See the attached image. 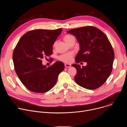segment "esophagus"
Instances as JSON below:
<instances>
[{
	"instance_id": "obj_1",
	"label": "esophagus",
	"mask_w": 127,
	"mask_h": 127,
	"mask_svg": "<svg viewBox=\"0 0 127 127\" xmlns=\"http://www.w3.org/2000/svg\"><path fill=\"white\" fill-rule=\"evenodd\" d=\"M71 65L70 64H65V66L66 68H69L71 67Z\"/></svg>"
}]
</instances>
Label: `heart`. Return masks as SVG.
<instances>
[{
	"mask_svg": "<svg viewBox=\"0 0 127 127\" xmlns=\"http://www.w3.org/2000/svg\"><path fill=\"white\" fill-rule=\"evenodd\" d=\"M75 38L73 35L71 34H66L64 37V40L68 44L73 39H74ZM56 44V42H55L53 44V47H55ZM74 55L73 52H70L65 53H63L58 57V59L63 62L68 63H70L73 59V57Z\"/></svg>",
	"mask_w": 127,
	"mask_h": 127,
	"instance_id": "1",
	"label": "heart"
}]
</instances>
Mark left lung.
Returning a JSON list of instances; mask_svg holds the SVG:
<instances>
[{
    "label": "left lung",
    "instance_id": "1",
    "mask_svg": "<svg viewBox=\"0 0 127 127\" xmlns=\"http://www.w3.org/2000/svg\"><path fill=\"white\" fill-rule=\"evenodd\" d=\"M67 32L75 35L80 44L76 62H87L82 68L77 64L72 65L77 70L75 82L88 89L99 88L113 70L115 54L110 41L101 30L93 26L72 29Z\"/></svg>",
    "mask_w": 127,
    "mask_h": 127
}]
</instances>
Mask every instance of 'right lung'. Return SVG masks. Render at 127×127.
Wrapping results in <instances>:
<instances>
[{
    "label": "right lung",
    "instance_id": "add662e5",
    "mask_svg": "<svg viewBox=\"0 0 127 127\" xmlns=\"http://www.w3.org/2000/svg\"><path fill=\"white\" fill-rule=\"evenodd\" d=\"M62 31L37 29L25 33L15 46L12 59L16 73L30 91L44 93L56 83L64 69V64L57 61L48 68L42 59L53 54V45Z\"/></svg>",
    "mask_w": 127,
    "mask_h": 127
}]
</instances>
